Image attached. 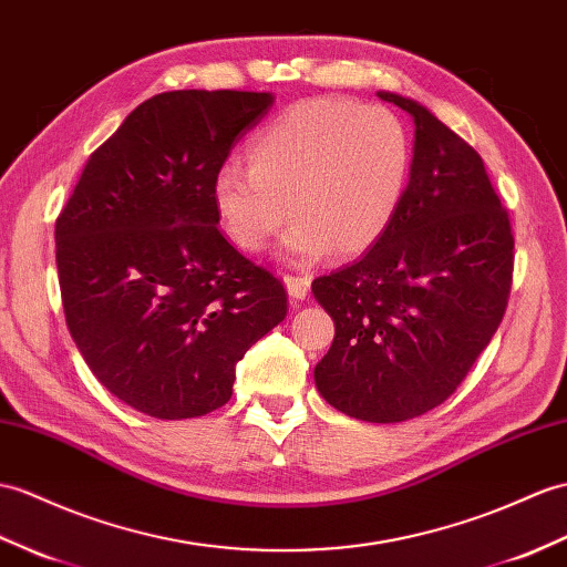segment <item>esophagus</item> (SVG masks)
<instances>
[{
  "label": "esophagus",
  "instance_id": "1",
  "mask_svg": "<svg viewBox=\"0 0 567 567\" xmlns=\"http://www.w3.org/2000/svg\"><path fill=\"white\" fill-rule=\"evenodd\" d=\"M285 287H287V295L292 299H305L311 289V280L297 278V275H285Z\"/></svg>",
  "mask_w": 567,
  "mask_h": 567
}]
</instances>
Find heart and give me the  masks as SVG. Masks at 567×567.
<instances>
[{"label":"heart","instance_id":"heart-1","mask_svg":"<svg viewBox=\"0 0 567 567\" xmlns=\"http://www.w3.org/2000/svg\"><path fill=\"white\" fill-rule=\"evenodd\" d=\"M411 159V137L396 113L336 96L305 99L254 135L251 168L217 171L215 213L246 254L260 251L292 213L297 221L282 239L287 258L360 256L396 217Z\"/></svg>","mask_w":567,"mask_h":567}]
</instances>
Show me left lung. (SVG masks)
Masks as SVG:
<instances>
[{"label":"left lung","mask_w":567,"mask_h":567,"mask_svg":"<svg viewBox=\"0 0 567 567\" xmlns=\"http://www.w3.org/2000/svg\"><path fill=\"white\" fill-rule=\"evenodd\" d=\"M377 96L413 117L411 176L386 234L311 285L336 323L313 381L340 413L403 423L450 399L491 343L515 239L478 152L417 101Z\"/></svg>","instance_id":"1"}]
</instances>
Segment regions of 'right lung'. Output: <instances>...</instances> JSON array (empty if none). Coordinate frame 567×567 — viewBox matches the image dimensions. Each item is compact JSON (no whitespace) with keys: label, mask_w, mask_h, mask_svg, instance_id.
I'll return each mask as SVG.
<instances>
[{"label":"right lung","mask_w":567,"mask_h":567,"mask_svg":"<svg viewBox=\"0 0 567 567\" xmlns=\"http://www.w3.org/2000/svg\"><path fill=\"white\" fill-rule=\"evenodd\" d=\"M256 91H166L89 156L55 221L62 307L89 370L135 411L231 399L234 367L287 316L278 278L217 229L213 181L270 111Z\"/></svg>","instance_id":"1"}]
</instances>
